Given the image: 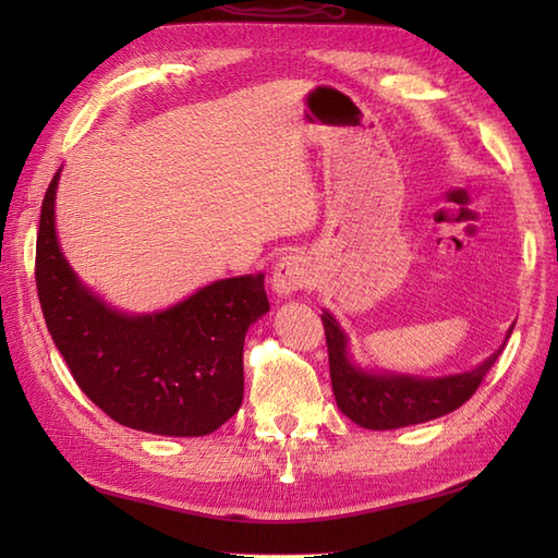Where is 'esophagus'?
<instances>
[{
    "mask_svg": "<svg viewBox=\"0 0 558 558\" xmlns=\"http://www.w3.org/2000/svg\"><path fill=\"white\" fill-rule=\"evenodd\" d=\"M312 278H314V270H312L310 258L302 254H288L278 260L276 268H272L270 288L278 298L288 300L294 292L310 288Z\"/></svg>",
    "mask_w": 558,
    "mask_h": 558,
    "instance_id": "34e87169",
    "label": "esophagus"
}]
</instances>
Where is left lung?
<instances>
[{
	"label": "left lung",
	"instance_id": "left-lung-1",
	"mask_svg": "<svg viewBox=\"0 0 558 558\" xmlns=\"http://www.w3.org/2000/svg\"><path fill=\"white\" fill-rule=\"evenodd\" d=\"M322 322L326 328L330 384H333L338 410L354 424L374 432L432 422L458 410L462 402L472 398L482 378L499 360L515 326L511 324L499 350H494L475 369L446 376H414L388 369H369V366L354 362L348 330L328 310H324Z\"/></svg>",
	"mask_w": 558,
	"mask_h": 558
}]
</instances>
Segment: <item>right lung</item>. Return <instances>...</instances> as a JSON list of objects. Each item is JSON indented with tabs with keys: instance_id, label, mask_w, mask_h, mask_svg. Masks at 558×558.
Here are the masks:
<instances>
[{
	"instance_id": "1",
	"label": "right lung",
	"mask_w": 558,
	"mask_h": 558,
	"mask_svg": "<svg viewBox=\"0 0 558 558\" xmlns=\"http://www.w3.org/2000/svg\"><path fill=\"white\" fill-rule=\"evenodd\" d=\"M62 168L40 210L35 282L47 330L96 405L129 429L206 436L240 410L244 336L270 310L264 272L213 280L158 312L105 302L69 266L54 204Z\"/></svg>"
}]
</instances>
